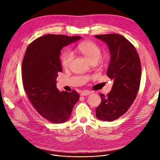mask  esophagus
Segmentation results:
<instances>
[{"mask_svg":"<svg viewBox=\"0 0 160 160\" xmlns=\"http://www.w3.org/2000/svg\"><path fill=\"white\" fill-rule=\"evenodd\" d=\"M92 93H93V92L90 91H84L83 92H81V96H87V95H89Z\"/></svg>","mask_w":160,"mask_h":160,"instance_id":"esophagus-1","label":"esophagus"}]
</instances>
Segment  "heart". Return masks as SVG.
<instances>
[{"label": "heart", "instance_id": "heart-1", "mask_svg": "<svg viewBox=\"0 0 160 160\" xmlns=\"http://www.w3.org/2000/svg\"><path fill=\"white\" fill-rule=\"evenodd\" d=\"M77 51L81 53L89 62H98L101 55L100 47L91 41H84L77 47ZM73 59L72 53L70 51H65L61 57V61L62 67L65 68L69 67Z\"/></svg>", "mask_w": 160, "mask_h": 160}]
</instances>
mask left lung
Wrapping results in <instances>:
<instances>
[{"mask_svg": "<svg viewBox=\"0 0 160 160\" xmlns=\"http://www.w3.org/2000/svg\"><path fill=\"white\" fill-rule=\"evenodd\" d=\"M95 37L109 48L111 59L107 75L113 81L107 96L99 94L101 103L96 108V117L112 122L126 112L136 98L141 80V62L135 47L122 35L113 33Z\"/></svg>", "mask_w": 160, "mask_h": 160, "instance_id": "8db88e82", "label": "left lung"}]
</instances>
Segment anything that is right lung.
I'll return each instance as SVG.
<instances>
[{
  "mask_svg": "<svg viewBox=\"0 0 160 160\" xmlns=\"http://www.w3.org/2000/svg\"><path fill=\"white\" fill-rule=\"evenodd\" d=\"M81 38L79 36L44 35L28 46L23 58L22 78L28 98L38 113L52 123L67 122L79 99L75 90L60 92L56 79L58 72H62L59 56L62 47Z\"/></svg>",
  "mask_w": 160,
  "mask_h": 160,
  "instance_id": "1",
  "label": "right lung"
}]
</instances>
